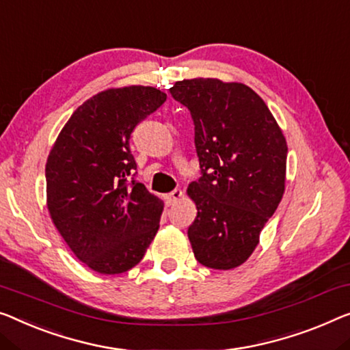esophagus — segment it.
Wrapping results in <instances>:
<instances>
[{"label": "esophagus", "mask_w": 350, "mask_h": 350, "mask_svg": "<svg viewBox=\"0 0 350 350\" xmlns=\"http://www.w3.org/2000/svg\"><path fill=\"white\" fill-rule=\"evenodd\" d=\"M182 198V190L180 189H174L171 193L166 195V201H168V204H174Z\"/></svg>", "instance_id": "esophagus-1"}]
</instances>
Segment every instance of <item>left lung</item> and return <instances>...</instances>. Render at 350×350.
I'll use <instances>...</instances> for the list:
<instances>
[{"label":"left lung","instance_id":"8db88e82","mask_svg":"<svg viewBox=\"0 0 350 350\" xmlns=\"http://www.w3.org/2000/svg\"><path fill=\"white\" fill-rule=\"evenodd\" d=\"M189 108L201 177L189 185L198 215L189 239L198 262L229 270L243 264L284 193L288 144L252 88L193 78L170 88Z\"/></svg>","mask_w":350,"mask_h":350}]
</instances>
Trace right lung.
Returning a JSON list of instances; mask_svg holds the SVG:
<instances>
[{"label": "right lung", "instance_id": "add662e5", "mask_svg": "<svg viewBox=\"0 0 350 350\" xmlns=\"http://www.w3.org/2000/svg\"><path fill=\"white\" fill-rule=\"evenodd\" d=\"M165 100L150 86L98 92L75 109L50 150L51 220L75 256L98 273L135 267L159 231L163 202L137 180L130 137Z\"/></svg>", "mask_w": 350, "mask_h": 350}]
</instances>
